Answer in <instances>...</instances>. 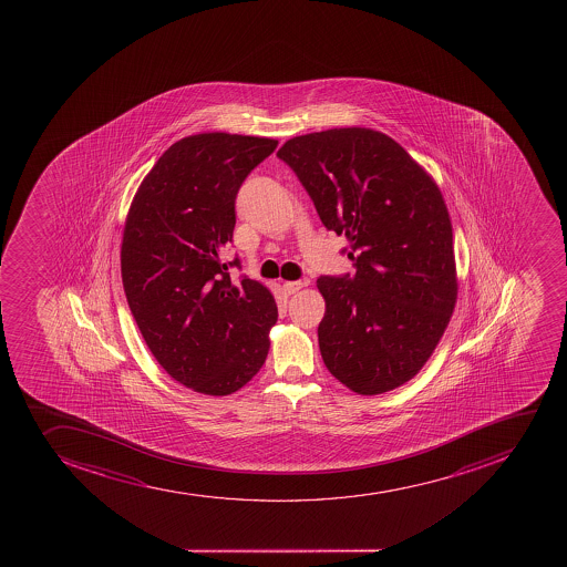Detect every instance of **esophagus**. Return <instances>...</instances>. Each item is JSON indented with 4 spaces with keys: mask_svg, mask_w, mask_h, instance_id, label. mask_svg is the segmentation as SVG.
<instances>
[{
    "mask_svg": "<svg viewBox=\"0 0 567 567\" xmlns=\"http://www.w3.org/2000/svg\"><path fill=\"white\" fill-rule=\"evenodd\" d=\"M282 288H285V292H287L288 296H292V293L299 292V290L303 288V282H301V280H288V282L282 285Z\"/></svg>",
    "mask_w": 567,
    "mask_h": 567,
    "instance_id": "34e87169",
    "label": "esophagus"
}]
</instances>
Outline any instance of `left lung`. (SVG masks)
<instances>
[{"label":"left lung","instance_id":"obj_1","mask_svg":"<svg viewBox=\"0 0 567 567\" xmlns=\"http://www.w3.org/2000/svg\"><path fill=\"white\" fill-rule=\"evenodd\" d=\"M277 157L321 224L343 235L354 275H321L327 370L360 395L390 392L425 365L456 303L453 227L431 175L365 127L296 136Z\"/></svg>","mask_w":567,"mask_h":567}]
</instances>
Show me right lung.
<instances>
[{
  "label": "right lung",
  "mask_w": 567,
  "mask_h": 567,
  "mask_svg": "<svg viewBox=\"0 0 567 567\" xmlns=\"http://www.w3.org/2000/svg\"><path fill=\"white\" fill-rule=\"evenodd\" d=\"M279 142L203 133L175 142L142 181L122 241L125 298L147 348L175 381L229 395L268 357L277 305L268 288L221 262L236 194Z\"/></svg>",
  "instance_id": "right-lung-1"
}]
</instances>
